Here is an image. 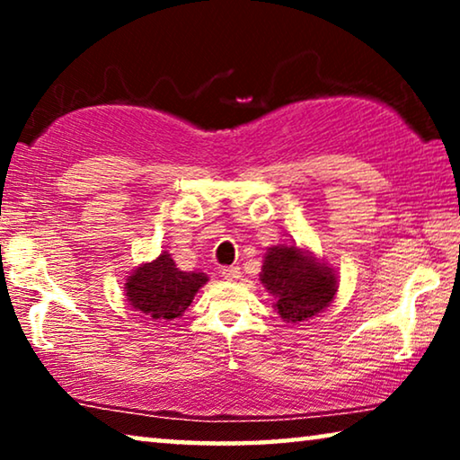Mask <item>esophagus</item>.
I'll use <instances>...</instances> for the list:
<instances>
[{
  "label": "esophagus",
  "mask_w": 460,
  "mask_h": 460,
  "mask_svg": "<svg viewBox=\"0 0 460 460\" xmlns=\"http://www.w3.org/2000/svg\"><path fill=\"white\" fill-rule=\"evenodd\" d=\"M222 276L226 280H238L241 279V268L238 266H226V268H222Z\"/></svg>",
  "instance_id": "34e87169"
}]
</instances>
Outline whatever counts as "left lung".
I'll return each mask as SVG.
<instances>
[{"instance_id": "obj_1", "label": "left lung", "mask_w": 460, "mask_h": 460, "mask_svg": "<svg viewBox=\"0 0 460 460\" xmlns=\"http://www.w3.org/2000/svg\"><path fill=\"white\" fill-rule=\"evenodd\" d=\"M260 280L276 299V312L287 323H304L329 307L337 293L331 266L297 244H276L263 255Z\"/></svg>"}]
</instances>
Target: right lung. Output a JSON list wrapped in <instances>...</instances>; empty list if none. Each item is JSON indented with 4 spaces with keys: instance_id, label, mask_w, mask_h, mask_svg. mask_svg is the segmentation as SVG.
Instances as JSON below:
<instances>
[{
    "instance_id": "add662e5",
    "label": "right lung",
    "mask_w": 460,
    "mask_h": 460,
    "mask_svg": "<svg viewBox=\"0 0 460 460\" xmlns=\"http://www.w3.org/2000/svg\"><path fill=\"white\" fill-rule=\"evenodd\" d=\"M209 280L203 272H184L175 268L167 251L156 260L142 263L125 280V297L136 312L153 323H169L180 318L192 304L199 288Z\"/></svg>"
}]
</instances>
